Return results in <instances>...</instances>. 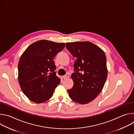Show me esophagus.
Here are the masks:
<instances>
[{
	"label": "esophagus",
	"mask_w": 134,
	"mask_h": 134,
	"mask_svg": "<svg viewBox=\"0 0 134 134\" xmlns=\"http://www.w3.org/2000/svg\"><path fill=\"white\" fill-rule=\"evenodd\" d=\"M69 77V74L68 73H67V74H66L65 75H64V76H63V79L66 80V79H68Z\"/></svg>",
	"instance_id": "obj_1"
}]
</instances>
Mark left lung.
<instances>
[{
    "instance_id": "obj_1",
    "label": "left lung",
    "mask_w": 134,
    "mask_h": 134,
    "mask_svg": "<svg viewBox=\"0 0 134 134\" xmlns=\"http://www.w3.org/2000/svg\"><path fill=\"white\" fill-rule=\"evenodd\" d=\"M66 48L77 59L71 74L73 87L67 91L70 99L81 104L97 97L105 83L108 69L106 56L98 46L88 42L66 43Z\"/></svg>"
}]
</instances>
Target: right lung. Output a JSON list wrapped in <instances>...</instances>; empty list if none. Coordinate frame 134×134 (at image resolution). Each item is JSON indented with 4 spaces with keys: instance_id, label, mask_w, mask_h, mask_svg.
<instances>
[{
    "instance_id": "add662e5",
    "label": "right lung",
    "mask_w": 134,
    "mask_h": 134,
    "mask_svg": "<svg viewBox=\"0 0 134 134\" xmlns=\"http://www.w3.org/2000/svg\"><path fill=\"white\" fill-rule=\"evenodd\" d=\"M65 43L42 40L25 50L18 65L21 90L32 101L41 103L50 99L60 83L56 76L53 58L65 48Z\"/></svg>"
}]
</instances>
